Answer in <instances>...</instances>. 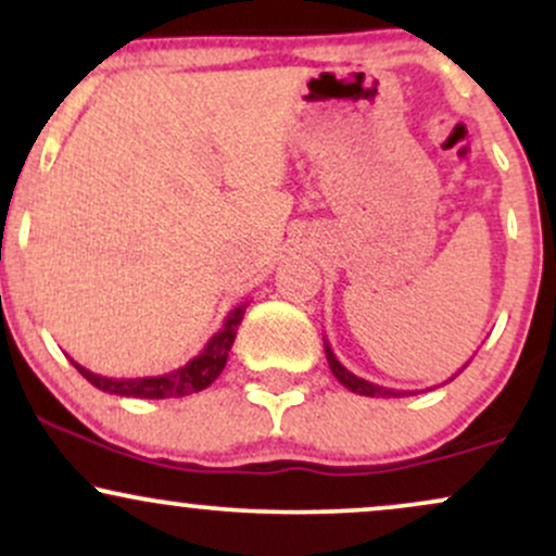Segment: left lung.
<instances>
[{"instance_id":"left-lung-1","label":"left lung","mask_w":556,"mask_h":556,"mask_svg":"<svg viewBox=\"0 0 556 556\" xmlns=\"http://www.w3.org/2000/svg\"><path fill=\"white\" fill-rule=\"evenodd\" d=\"M324 353H327L329 368H331V374H334V379L340 381L342 387H348L350 392L363 394V397H407V394H413V392H400V389L379 387V384H374V381H366V379H361V376H355L353 371H348V368H344L342 363H340V358H337V355H334V350H331V344L327 340H324ZM468 363H465V366L457 374H463L465 368H468ZM455 376H450V379H446V381H452V379H455Z\"/></svg>"}]
</instances>
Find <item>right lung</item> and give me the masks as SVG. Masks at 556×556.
<instances>
[{
    "label": "right lung",
    "mask_w": 556,
    "mask_h": 556,
    "mask_svg": "<svg viewBox=\"0 0 556 556\" xmlns=\"http://www.w3.org/2000/svg\"><path fill=\"white\" fill-rule=\"evenodd\" d=\"M248 303H240L238 308H232L222 324V329L216 331L212 340L206 342V348L195 355L193 361H188L185 366L175 368V371L159 374V376H138V379H112V376H101L88 371L86 366L75 363L70 358L78 371L86 376L88 381L101 392L119 394V397H138V400H167V397H185V394L201 392V389L212 387L216 376L225 368L229 350H232L235 334L245 316Z\"/></svg>",
    "instance_id": "right-lung-1"
}]
</instances>
